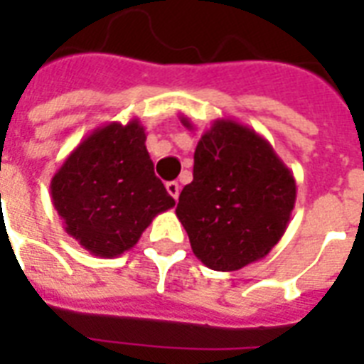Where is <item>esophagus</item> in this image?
<instances>
[{
    "mask_svg": "<svg viewBox=\"0 0 364 364\" xmlns=\"http://www.w3.org/2000/svg\"><path fill=\"white\" fill-rule=\"evenodd\" d=\"M166 191H168V194H170L171 198L177 200V198H179V193H181V185H179L177 181L166 183Z\"/></svg>",
    "mask_w": 364,
    "mask_h": 364,
    "instance_id": "obj_1",
    "label": "esophagus"
}]
</instances>
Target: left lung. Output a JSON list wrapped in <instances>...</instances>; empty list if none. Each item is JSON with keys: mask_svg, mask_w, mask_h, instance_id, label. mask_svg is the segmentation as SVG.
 <instances>
[{"mask_svg": "<svg viewBox=\"0 0 364 364\" xmlns=\"http://www.w3.org/2000/svg\"><path fill=\"white\" fill-rule=\"evenodd\" d=\"M181 122L193 130L187 117ZM193 177L176 208L193 253L217 272L264 259L287 230L296 200L293 171L268 139L217 119L196 145Z\"/></svg>", "mask_w": 364, "mask_h": 364, "instance_id": "obj_1", "label": "left lung"}]
</instances>
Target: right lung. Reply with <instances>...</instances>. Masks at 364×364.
I'll use <instances>...</instances> for the list:
<instances>
[{
    "instance_id": "add662e5",
    "label": "right lung",
    "mask_w": 364,
    "mask_h": 364,
    "mask_svg": "<svg viewBox=\"0 0 364 364\" xmlns=\"http://www.w3.org/2000/svg\"><path fill=\"white\" fill-rule=\"evenodd\" d=\"M139 119L107 122L77 145L50 179L64 230L88 253L113 259L130 251L159 213L176 205L145 147Z\"/></svg>"
}]
</instances>
